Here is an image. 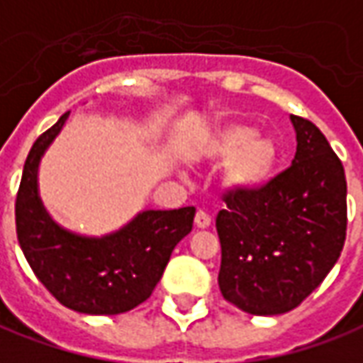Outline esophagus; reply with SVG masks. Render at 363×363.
Listing matches in <instances>:
<instances>
[{"mask_svg":"<svg viewBox=\"0 0 363 363\" xmlns=\"http://www.w3.org/2000/svg\"><path fill=\"white\" fill-rule=\"evenodd\" d=\"M194 224H196L199 228H208V226L213 224V218H211V214H206L204 211H199L196 216H194Z\"/></svg>","mask_w":363,"mask_h":363,"instance_id":"1","label":"esophagus"}]
</instances>
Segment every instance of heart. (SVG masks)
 <instances>
[{
	"label": "heart",
	"instance_id": "obj_1",
	"mask_svg": "<svg viewBox=\"0 0 363 363\" xmlns=\"http://www.w3.org/2000/svg\"><path fill=\"white\" fill-rule=\"evenodd\" d=\"M194 155L201 161L224 162V184L234 191L256 192L274 177L280 150L270 137L256 135L246 123H228L202 139Z\"/></svg>",
	"mask_w": 363,
	"mask_h": 363
}]
</instances>
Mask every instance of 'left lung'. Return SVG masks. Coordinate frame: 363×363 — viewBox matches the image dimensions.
Instances as JSON below:
<instances>
[{"instance_id":"8db88e82","label":"left lung","mask_w":363,"mask_h":363,"mask_svg":"<svg viewBox=\"0 0 363 363\" xmlns=\"http://www.w3.org/2000/svg\"><path fill=\"white\" fill-rule=\"evenodd\" d=\"M292 164L256 192L228 191L216 216L224 300L254 316L294 310L322 284L346 242V172L322 130L290 115Z\"/></svg>"}]
</instances>
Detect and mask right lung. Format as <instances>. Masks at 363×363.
<instances>
[{
	"mask_svg": "<svg viewBox=\"0 0 363 363\" xmlns=\"http://www.w3.org/2000/svg\"><path fill=\"white\" fill-rule=\"evenodd\" d=\"M67 117L61 115L39 135L27 155L16 199L17 240L31 270L61 304L81 314H123L152 294L174 246L192 230L196 208L143 211L101 238L61 228L39 199L37 169Z\"/></svg>",
	"mask_w": 363,
	"mask_h": 363,
	"instance_id": "obj_1",
	"label": "right lung"
}]
</instances>
